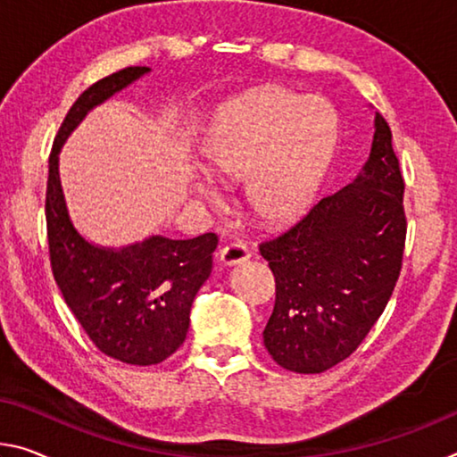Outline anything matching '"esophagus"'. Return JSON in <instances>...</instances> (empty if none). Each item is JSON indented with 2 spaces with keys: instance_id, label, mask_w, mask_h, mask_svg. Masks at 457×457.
Wrapping results in <instances>:
<instances>
[{
  "instance_id": "esophagus-1",
  "label": "esophagus",
  "mask_w": 457,
  "mask_h": 457,
  "mask_svg": "<svg viewBox=\"0 0 457 457\" xmlns=\"http://www.w3.org/2000/svg\"><path fill=\"white\" fill-rule=\"evenodd\" d=\"M248 258H250V250H248V245L242 244V242H231L228 245H223L221 252H220L221 264H226V266L242 264Z\"/></svg>"
}]
</instances>
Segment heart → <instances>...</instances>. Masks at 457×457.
Here are the masks:
<instances>
[{
  "mask_svg": "<svg viewBox=\"0 0 457 457\" xmlns=\"http://www.w3.org/2000/svg\"><path fill=\"white\" fill-rule=\"evenodd\" d=\"M337 120L321 99L266 91L229 104L217 115L205 156L223 183L245 176V199L266 221H285L305 209L328 169ZM207 201L220 197L205 185Z\"/></svg>",
  "mask_w": 457,
  "mask_h": 457,
  "instance_id": "b5f03b06",
  "label": "heart"
}]
</instances>
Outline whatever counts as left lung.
<instances>
[{
	"mask_svg": "<svg viewBox=\"0 0 457 457\" xmlns=\"http://www.w3.org/2000/svg\"><path fill=\"white\" fill-rule=\"evenodd\" d=\"M374 128L370 158L353 183L260 244L277 282L264 345L285 370L320 374L352 356L401 274L404 180L378 112Z\"/></svg>",
	"mask_w": 457,
	"mask_h": 457,
	"instance_id": "left-lung-1",
	"label": "left lung"
}]
</instances>
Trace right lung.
<instances>
[{
	"label": "right lung",
	"instance_id": "obj_1",
	"mask_svg": "<svg viewBox=\"0 0 457 457\" xmlns=\"http://www.w3.org/2000/svg\"><path fill=\"white\" fill-rule=\"evenodd\" d=\"M148 71L121 69L93 83L72 104L48 158L45 205L50 266L64 303L99 352L134 366L161 364L185 342L193 299L212 274L217 236H152L121 250L89 244L69 220L59 152L87 112Z\"/></svg>",
	"mask_w": 457,
	"mask_h": 457
}]
</instances>
